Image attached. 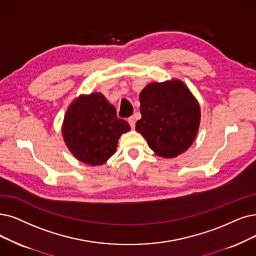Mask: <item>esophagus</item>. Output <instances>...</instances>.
<instances>
[{
  "label": "esophagus",
  "instance_id": "obj_1",
  "mask_svg": "<svg viewBox=\"0 0 256 256\" xmlns=\"http://www.w3.org/2000/svg\"><path fill=\"white\" fill-rule=\"evenodd\" d=\"M128 122H129L130 127H131L132 129H134V127H136V116H130V118H128Z\"/></svg>",
  "mask_w": 256,
  "mask_h": 256
}]
</instances>
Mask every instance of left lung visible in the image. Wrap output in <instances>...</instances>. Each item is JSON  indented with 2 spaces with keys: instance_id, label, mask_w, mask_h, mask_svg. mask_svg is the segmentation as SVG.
Instances as JSON below:
<instances>
[{
  "instance_id": "obj_1",
  "label": "left lung",
  "mask_w": 256,
  "mask_h": 256,
  "mask_svg": "<svg viewBox=\"0 0 256 256\" xmlns=\"http://www.w3.org/2000/svg\"><path fill=\"white\" fill-rule=\"evenodd\" d=\"M142 118L136 129L158 156L176 158L196 138L200 122L198 102L180 80L151 83L140 94Z\"/></svg>"
}]
</instances>
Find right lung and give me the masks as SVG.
I'll list each match as a JSON object with an SVG mask.
<instances>
[{
  "label": "right lung",
  "instance_id": "right-lung-1",
  "mask_svg": "<svg viewBox=\"0 0 256 256\" xmlns=\"http://www.w3.org/2000/svg\"><path fill=\"white\" fill-rule=\"evenodd\" d=\"M130 130L98 92L80 96L69 106L62 134L70 152L90 166L103 165L116 153L120 136Z\"/></svg>",
  "mask_w": 256,
  "mask_h": 256
}]
</instances>
